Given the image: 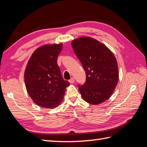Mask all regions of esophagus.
Masks as SVG:
<instances>
[{"instance_id": "obj_1", "label": "esophagus", "mask_w": 147, "mask_h": 147, "mask_svg": "<svg viewBox=\"0 0 147 147\" xmlns=\"http://www.w3.org/2000/svg\"><path fill=\"white\" fill-rule=\"evenodd\" d=\"M69 82L70 83H74V82H75L74 78H73V77L71 78L69 80Z\"/></svg>"}]
</instances>
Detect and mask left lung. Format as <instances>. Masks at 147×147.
I'll return each mask as SVG.
<instances>
[{
  "instance_id": "1",
  "label": "left lung",
  "mask_w": 147,
  "mask_h": 147,
  "mask_svg": "<svg viewBox=\"0 0 147 147\" xmlns=\"http://www.w3.org/2000/svg\"><path fill=\"white\" fill-rule=\"evenodd\" d=\"M72 46L86 73V82L79 86L82 98L92 105L102 103L112 96L118 81L116 58L110 49L91 37L75 39Z\"/></svg>"
}]
</instances>
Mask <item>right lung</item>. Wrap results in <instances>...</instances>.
<instances>
[{
    "label": "right lung",
    "mask_w": 147,
    "mask_h": 147,
    "mask_svg": "<svg viewBox=\"0 0 147 147\" xmlns=\"http://www.w3.org/2000/svg\"><path fill=\"white\" fill-rule=\"evenodd\" d=\"M63 43L48 44L33 53L24 71V83L29 96L37 105L55 108L63 101L69 83L62 77L57 64Z\"/></svg>",
    "instance_id": "obj_1"
}]
</instances>
